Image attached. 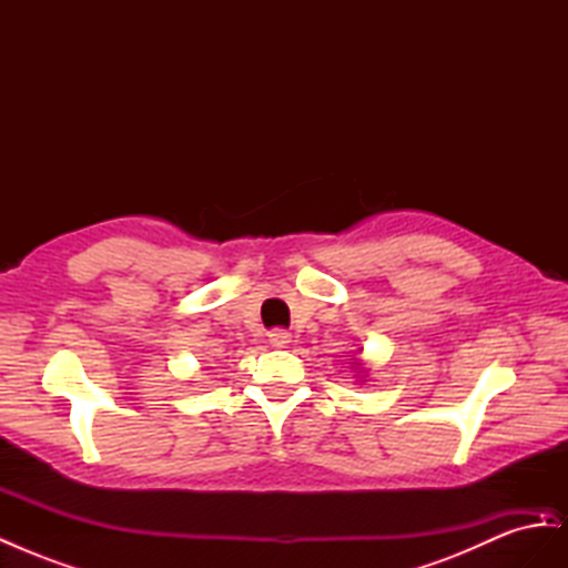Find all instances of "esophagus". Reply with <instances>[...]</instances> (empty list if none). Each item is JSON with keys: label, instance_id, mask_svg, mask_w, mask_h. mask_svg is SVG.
I'll list each match as a JSON object with an SVG mask.
<instances>
[{"label": "esophagus", "instance_id": "34e87169", "mask_svg": "<svg viewBox=\"0 0 568 568\" xmlns=\"http://www.w3.org/2000/svg\"><path fill=\"white\" fill-rule=\"evenodd\" d=\"M270 343L274 348H286L291 343V334L286 329H272L270 332Z\"/></svg>", "mask_w": 568, "mask_h": 568}]
</instances>
